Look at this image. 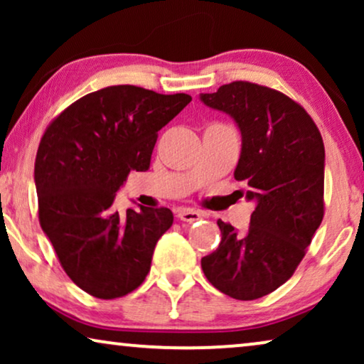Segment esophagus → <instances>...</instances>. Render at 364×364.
I'll return each instance as SVG.
<instances>
[{
  "label": "esophagus",
  "mask_w": 364,
  "mask_h": 364,
  "mask_svg": "<svg viewBox=\"0 0 364 364\" xmlns=\"http://www.w3.org/2000/svg\"><path fill=\"white\" fill-rule=\"evenodd\" d=\"M177 217H178V220H182V222H196L202 215H200V212L191 210V208H178Z\"/></svg>",
  "instance_id": "esophagus-1"
}]
</instances>
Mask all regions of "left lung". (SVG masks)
<instances>
[{"label": "left lung", "mask_w": 364, "mask_h": 364, "mask_svg": "<svg viewBox=\"0 0 364 364\" xmlns=\"http://www.w3.org/2000/svg\"><path fill=\"white\" fill-rule=\"evenodd\" d=\"M205 106L227 112L242 132L235 181L255 202L240 235L217 222L222 240L202 258L217 290L235 300H257L282 287L300 265L325 215V146L305 109L277 89L248 81L200 94Z\"/></svg>", "instance_id": "1"}]
</instances>
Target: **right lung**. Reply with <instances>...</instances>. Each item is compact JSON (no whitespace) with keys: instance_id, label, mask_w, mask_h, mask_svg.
Masks as SVG:
<instances>
[{"instance_id":"add662e5","label":"right lung","mask_w":364,"mask_h":364,"mask_svg":"<svg viewBox=\"0 0 364 364\" xmlns=\"http://www.w3.org/2000/svg\"><path fill=\"white\" fill-rule=\"evenodd\" d=\"M192 97L111 86L86 94L44 131L34 162L38 213L68 277L89 295L114 300L151 270L156 243L173 222L166 207L114 210L131 171L151 166L159 131Z\"/></svg>"}]
</instances>
